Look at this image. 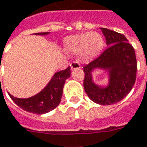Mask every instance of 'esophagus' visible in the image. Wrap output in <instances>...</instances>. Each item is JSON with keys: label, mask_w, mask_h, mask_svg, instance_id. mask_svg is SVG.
Here are the masks:
<instances>
[{"label": "esophagus", "mask_w": 147, "mask_h": 147, "mask_svg": "<svg viewBox=\"0 0 147 147\" xmlns=\"http://www.w3.org/2000/svg\"><path fill=\"white\" fill-rule=\"evenodd\" d=\"M71 68L73 70V69H78V68H80L81 67V66L80 64L78 63V62H72V63H71Z\"/></svg>", "instance_id": "esophagus-1"}]
</instances>
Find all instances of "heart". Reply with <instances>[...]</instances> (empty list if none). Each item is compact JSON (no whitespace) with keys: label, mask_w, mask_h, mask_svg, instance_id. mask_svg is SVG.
<instances>
[{"label":"heart","mask_w":147,"mask_h":147,"mask_svg":"<svg viewBox=\"0 0 147 147\" xmlns=\"http://www.w3.org/2000/svg\"><path fill=\"white\" fill-rule=\"evenodd\" d=\"M63 44L66 51L73 55L80 54L84 60H91L101 52L105 42L99 33L89 32L68 36Z\"/></svg>","instance_id":"heart-1"}]
</instances>
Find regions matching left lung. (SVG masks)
<instances>
[{"label":"left lung","instance_id":"1","mask_svg":"<svg viewBox=\"0 0 147 147\" xmlns=\"http://www.w3.org/2000/svg\"><path fill=\"white\" fill-rule=\"evenodd\" d=\"M100 30L109 47L84 67V88L93 102L109 105L119 102L132 89L136 80L137 59L134 49L122 34L106 28ZM98 67L110 71V84L106 88L97 86L91 80V71Z\"/></svg>","mask_w":147,"mask_h":147}]
</instances>
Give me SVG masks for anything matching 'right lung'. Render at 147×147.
<instances>
[{
    "label": "right lung",
    "mask_w": 147,
    "mask_h": 147,
    "mask_svg": "<svg viewBox=\"0 0 147 147\" xmlns=\"http://www.w3.org/2000/svg\"><path fill=\"white\" fill-rule=\"evenodd\" d=\"M48 32L36 33L34 34L45 35ZM71 76V67L60 71L54 75L52 79L38 94L27 99L17 98L9 94L16 105L26 111L36 114H43L51 111L60 103L65 80ZM1 80V79H0Z\"/></svg>",
    "instance_id": "right-lung-1"
}]
</instances>
